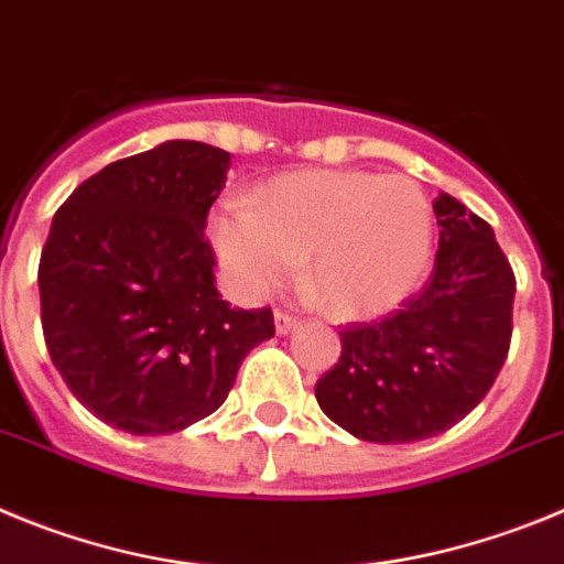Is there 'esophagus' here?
<instances>
[{
    "instance_id": "obj_1",
    "label": "esophagus",
    "mask_w": 564,
    "mask_h": 564,
    "mask_svg": "<svg viewBox=\"0 0 564 564\" xmlns=\"http://www.w3.org/2000/svg\"><path fill=\"white\" fill-rule=\"evenodd\" d=\"M294 326H297V317H294V314H289V312H283V308H278V312H275V328H278V334L292 332Z\"/></svg>"
}]
</instances>
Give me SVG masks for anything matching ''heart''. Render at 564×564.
<instances>
[{
  "instance_id": "heart-1",
  "label": "heart",
  "mask_w": 564,
  "mask_h": 564,
  "mask_svg": "<svg viewBox=\"0 0 564 564\" xmlns=\"http://www.w3.org/2000/svg\"><path fill=\"white\" fill-rule=\"evenodd\" d=\"M213 245L247 294H267L308 258V286L337 317H370L419 289L433 258V207L408 176L297 171L210 221Z\"/></svg>"
}]
</instances>
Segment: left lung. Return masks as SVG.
Masks as SVG:
<instances>
[{"mask_svg":"<svg viewBox=\"0 0 564 564\" xmlns=\"http://www.w3.org/2000/svg\"><path fill=\"white\" fill-rule=\"evenodd\" d=\"M441 238L421 292L390 314L339 328L343 354L317 379L319 410L373 444L424 441L484 402L509 357L514 272L480 216L433 205Z\"/></svg>","mask_w":564,"mask_h":564,"instance_id":"obj_1","label":"left lung"}]
</instances>
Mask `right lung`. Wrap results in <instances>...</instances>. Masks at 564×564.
Instances as JSON below:
<instances>
[{
    "mask_svg": "<svg viewBox=\"0 0 564 564\" xmlns=\"http://www.w3.org/2000/svg\"><path fill=\"white\" fill-rule=\"evenodd\" d=\"M230 154L171 140L80 182L39 261L50 359L93 415L169 435L225 404L272 308H232L213 283L205 225Z\"/></svg>",
    "mask_w": 564,
    "mask_h": 564,
    "instance_id": "add662e5",
    "label": "right lung"
}]
</instances>
